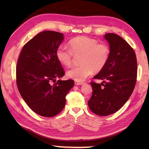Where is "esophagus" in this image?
I'll list each match as a JSON object with an SVG mask.
<instances>
[{
	"label": "esophagus",
	"instance_id": "esophagus-1",
	"mask_svg": "<svg viewBox=\"0 0 149 149\" xmlns=\"http://www.w3.org/2000/svg\"><path fill=\"white\" fill-rule=\"evenodd\" d=\"M83 84H84V83H82V82L75 81V85H82Z\"/></svg>",
	"mask_w": 149,
	"mask_h": 149
}]
</instances>
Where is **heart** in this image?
Instances as JSON below:
<instances>
[{"label":"heart","instance_id":"heart-1","mask_svg":"<svg viewBox=\"0 0 149 149\" xmlns=\"http://www.w3.org/2000/svg\"><path fill=\"white\" fill-rule=\"evenodd\" d=\"M69 45L70 49L60 45L56 50V57L60 64L70 66L74 56L82 55L80 58L81 64L72 68L67 72V76L76 81H84L93 71L100 72L109 59V47L100 44L95 39L86 36L77 37L70 40Z\"/></svg>","mask_w":149,"mask_h":149}]
</instances>
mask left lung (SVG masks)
Here are the masks:
<instances>
[{
  "label": "left lung",
  "instance_id": "1",
  "mask_svg": "<svg viewBox=\"0 0 149 149\" xmlns=\"http://www.w3.org/2000/svg\"><path fill=\"white\" fill-rule=\"evenodd\" d=\"M104 38L110 46V56L104 68L94 79L101 84L91 82L93 94L88 101L95 114L106 116L119 110L132 95L137 79V64L134 50L124 39L115 33Z\"/></svg>",
  "mask_w": 149,
  "mask_h": 149
}]
</instances>
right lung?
<instances>
[{
  "instance_id": "1",
  "label": "right lung",
  "mask_w": 149,
  "mask_h": 149,
  "mask_svg": "<svg viewBox=\"0 0 149 149\" xmlns=\"http://www.w3.org/2000/svg\"><path fill=\"white\" fill-rule=\"evenodd\" d=\"M58 32L45 31L24 45L16 67V81L24 101L37 114L57 115L64 108L65 96L74 85L73 80H60L64 71L56 57L64 40Z\"/></svg>"
}]
</instances>
